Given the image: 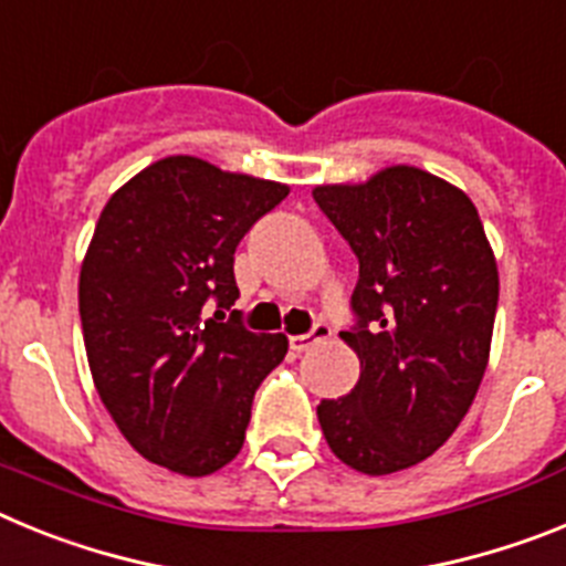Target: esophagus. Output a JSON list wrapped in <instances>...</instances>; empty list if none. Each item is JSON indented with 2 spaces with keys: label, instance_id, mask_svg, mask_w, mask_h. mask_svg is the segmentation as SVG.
I'll return each mask as SVG.
<instances>
[{
  "label": "esophagus",
  "instance_id": "34e87169",
  "mask_svg": "<svg viewBox=\"0 0 566 566\" xmlns=\"http://www.w3.org/2000/svg\"><path fill=\"white\" fill-rule=\"evenodd\" d=\"M328 337H332V328H328L326 323H314V328L308 334H297V337H289V348H292V352H297V354H303V352H308L312 345L323 343V339H328Z\"/></svg>",
  "mask_w": 566,
  "mask_h": 566
}]
</instances>
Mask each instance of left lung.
Segmentation results:
<instances>
[{
  "instance_id": "left-lung-1",
  "label": "left lung",
  "mask_w": 566,
  "mask_h": 566,
  "mask_svg": "<svg viewBox=\"0 0 566 566\" xmlns=\"http://www.w3.org/2000/svg\"><path fill=\"white\" fill-rule=\"evenodd\" d=\"M312 195L359 263L354 326L339 337L363 371L352 394L317 405L319 428L348 468L397 473L442 448L476 397L499 306L496 260L468 195L417 167Z\"/></svg>"
}]
</instances>
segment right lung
Returning <instances> with one entry per match:
<instances>
[{"label": "right lung", "mask_w": 566, "mask_h": 566, "mask_svg": "<svg viewBox=\"0 0 566 566\" xmlns=\"http://www.w3.org/2000/svg\"><path fill=\"white\" fill-rule=\"evenodd\" d=\"M286 195L172 155L104 207L78 280L84 348L104 408L149 462L207 476L243 448L254 391L289 339L223 312L240 294L234 249Z\"/></svg>", "instance_id": "obj_1"}]
</instances>
